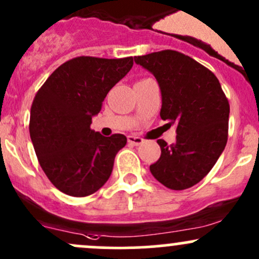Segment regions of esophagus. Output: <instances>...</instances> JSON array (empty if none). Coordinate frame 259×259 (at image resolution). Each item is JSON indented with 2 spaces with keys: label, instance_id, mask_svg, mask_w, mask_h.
<instances>
[{
  "label": "esophagus",
  "instance_id": "obj_1",
  "mask_svg": "<svg viewBox=\"0 0 259 259\" xmlns=\"http://www.w3.org/2000/svg\"><path fill=\"white\" fill-rule=\"evenodd\" d=\"M127 141H128L130 144H132V146H140V144L143 142L141 137H138V136H128L127 137Z\"/></svg>",
  "mask_w": 259,
  "mask_h": 259
}]
</instances>
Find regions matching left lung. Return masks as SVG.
<instances>
[{
  "mask_svg": "<svg viewBox=\"0 0 259 259\" xmlns=\"http://www.w3.org/2000/svg\"><path fill=\"white\" fill-rule=\"evenodd\" d=\"M154 75L162 91L160 117L177 127V142L158 140L160 158L149 166L171 190H184L206 177L224 152L229 136L230 104L215 74L175 51L136 57Z\"/></svg>",
  "mask_w": 259,
  "mask_h": 259,
  "instance_id": "1",
  "label": "left lung"
}]
</instances>
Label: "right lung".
I'll use <instances>...</instances> for the list:
<instances>
[{
	"mask_svg": "<svg viewBox=\"0 0 259 259\" xmlns=\"http://www.w3.org/2000/svg\"><path fill=\"white\" fill-rule=\"evenodd\" d=\"M132 65V57L74 58L55 69L35 94L30 140L43 171L66 195H91L112 173L126 136L104 137L90 126L108 91Z\"/></svg>",
	"mask_w": 259,
	"mask_h": 259,
	"instance_id": "1",
	"label": "right lung"
}]
</instances>
